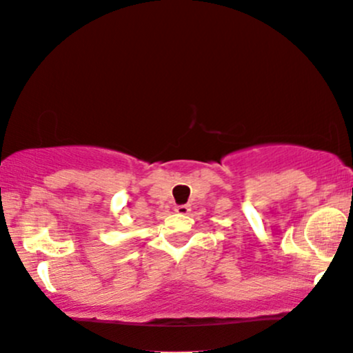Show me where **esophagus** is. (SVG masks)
<instances>
[{
    "instance_id": "1",
    "label": "esophagus",
    "mask_w": 353,
    "mask_h": 353,
    "mask_svg": "<svg viewBox=\"0 0 353 353\" xmlns=\"http://www.w3.org/2000/svg\"><path fill=\"white\" fill-rule=\"evenodd\" d=\"M190 211H191L190 204H176L175 206V212H178V214H188Z\"/></svg>"
}]
</instances>
